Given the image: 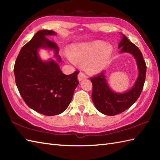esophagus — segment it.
Here are the masks:
<instances>
[{
    "label": "esophagus",
    "mask_w": 160,
    "mask_h": 160,
    "mask_svg": "<svg viewBox=\"0 0 160 160\" xmlns=\"http://www.w3.org/2000/svg\"><path fill=\"white\" fill-rule=\"evenodd\" d=\"M88 78V76L85 74L84 72H80L78 74V80L79 81H81L82 80H84V79H87Z\"/></svg>",
    "instance_id": "obj_1"
}]
</instances>
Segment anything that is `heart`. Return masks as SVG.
<instances>
[{
    "instance_id": "1",
    "label": "heart",
    "mask_w": 160,
    "mask_h": 160,
    "mask_svg": "<svg viewBox=\"0 0 160 160\" xmlns=\"http://www.w3.org/2000/svg\"><path fill=\"white\" fill-rule=\"evenodd\" d=\"M112 48L100 41L79 43L72 46L71 53L65 52L67 58L73 65H86L91 72L105 68L112 54Z\"/></svg>"
}]
</instances>
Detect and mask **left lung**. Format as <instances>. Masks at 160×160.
Instances as JSON below:
<instances>
[{
    "mask_svg": "<svg viewBox=\"0 0 160 160\" xmlns=\"http://www.w3.org/2000/svg\"><path fill=\"white\" fill-rule=\"evenodd\" d=\"M118 48H121V52H129L133 55L136 59L139 75L134 86L124 93H117L111 91L105 79L104 73L102 72L91 78L92 102L100 112L109 116L124 112L136 102L142 91L146 78V62L139 48L125 35L118 44Z\"/></svg>",
    "mask_w": 160,
    "mask_h": 160,
    "instance_id": "left-lung-1",
    "label": "left lung"
}]
</instances>
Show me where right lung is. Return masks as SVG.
I'll return each instance as SVG.
<instances>
[{"label": "right lung", "instance_id": "obj_1", "mask_svg": "<svg viewBox=\"0 0 160 160\" xmlns=\"http://www.w3.org/2000/svg\"><path fill=\"white\" fill-rule=\"evenodd\" d=\"M55 35V32L48 30L37 32L22 48L13 69L17 87L24 102L36 112L46 116L64 112L79 84V72L65 75L57 62L53 60L43 62L39 57V48H52L57 59L61 61L57 43L46 38Z\"/></svg>", "mask_w": 160, "mask_h": 160}]
</instances>
